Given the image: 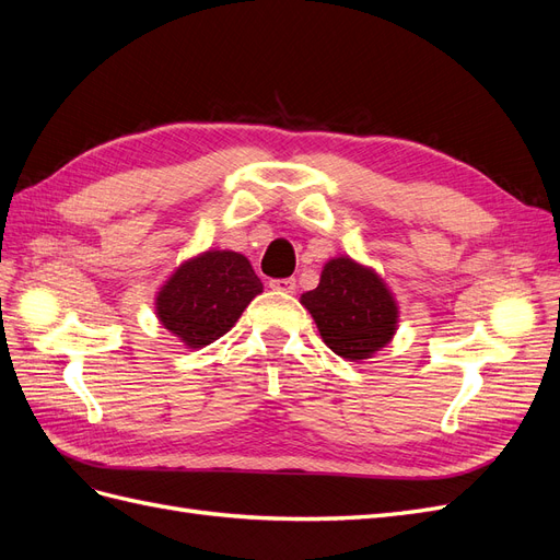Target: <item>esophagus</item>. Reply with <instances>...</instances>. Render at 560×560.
<instances>
[{
	"instance_id": "esophagus-1",
	"label": "esophagus",
	"mask_w": 560,
	"mask_h": 560,
	"mask_svg": "<svg viewBox=\"0 0 560 560\" xmlns=\"http://www.w3.org/2000/svg\"><path fill=\"white\" fill-rule=\"evenodd\" d=\"M270 290L276 292H284V294H292L296 290V280L294 278H282V280H270Z\"/></svg>"
}]
</instances>
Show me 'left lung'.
Here are the masks:
<instances>
[{"label": "left lung", "instance_id": "1", "mask_svg": "<svg viewBox=\"0 0 560 560\" xmlns=\"http://www.w3.org/2000/svg\"><path fill=\"white\" fill-rule=\"evenodd\" d=\"M299 301L313 315L322 341L350 362L374 358L399 327V303L383 276L348 254L322 266L319 284Z\"/></svg>", "mask_w": 560, "mask_h": 560}]
</instances>
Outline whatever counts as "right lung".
<instances>
[{"mask_svg":"<svg viewBox=\"0 0 560 560\" xmlns=\"http://www.w3.org/2000/svg\"><path fill=\"white\" fill-rule=\"evenodd\" d=\"M264 284L249 259L233 249H206L184 259L154 296V311L177 341L200 350L224 336Z\"/></svg>","mask_w":560,"mask_h":560,"instance_id":"obj_1","label":"right lung"}]
</instances>
